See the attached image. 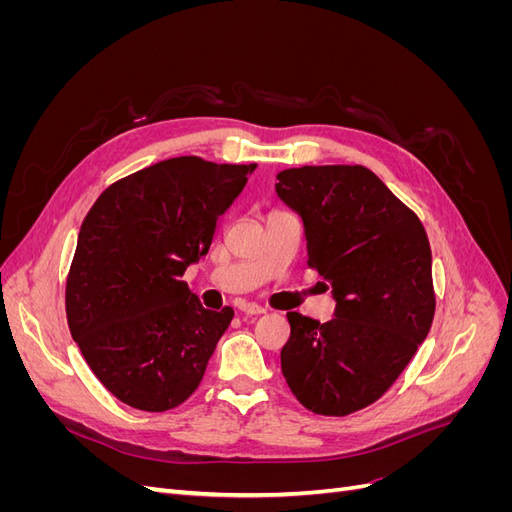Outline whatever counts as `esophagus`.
<instances>
[{
    "label": "esophagus",
    "mask_w": 512,
    "mask_h": 512,
    "mask_svg": "<svg viewBox=\"0 0 512 512\" xmlns=\"http://www.w3.org/2000/svg\"><path fill=\"white\" fill-rule=\"evenodd\" d=\"M239 312H243L247 316H258V314H265V307L254 305V303H241L239 305Z\"/></svg>",
    "instance_id": "obj_1"
}]
</instances>
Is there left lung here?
<instances>
[{"label":"left lung","mask_w":512,"mask_h":512,"mask_svg":"<svg viewBox=\"0 0 512 512\" xmlns=\"http://www.w3.org/2000/svg\"><path fill=\"white\" fill-rule=\"evenodd\" d=\"M275 192L301 215L307 267L329 282L335 316L288 312L282 374L316 414L346 416L378 401L431 329L436 294L427 232L365 166H301Z\"/></svg>","instance_id":"8db88e82"}]
</instances>
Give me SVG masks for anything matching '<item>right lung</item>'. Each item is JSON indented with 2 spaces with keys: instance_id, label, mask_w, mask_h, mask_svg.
<instances>
[{
  "instance_id": "1",
  "label": "right lung",
  "mask_w": 512,
  "mask_h": 512,
  "mask_svg": "<svg viewBox=\"0 0 512 512\" xmlns=\"http://www.w3.org/2000/svg\"><path fill=\"white\" fill-rule=\"evenodd\" d=\"M254 168L170 158L108 185L85 215L66 282L68 327L123 404L164 412L203 380L235 312L205 309L179 277L209 252Z\"/></svg>"
}]
</instances>
